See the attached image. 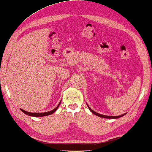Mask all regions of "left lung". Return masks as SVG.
I'll return each instance as SVG.
<instances>
[{
    "label": "left lung",
    "mask_w": 152,
    "mask_h": 152,
    "mask_svg": "<svg viewBox=\"0 0 152 152\" xmlns=\"http://www.w3.org/2000/svg\"><path fill=\"white\" fill-rule=\"evenodd\" d=\"M87 105H88V104H87ZM88 108L89 109V110H90L91 113H92L93 114H95V115H96V116H99V117H102V118H112V119H113V118H121V117H122V116H123L124 115H125V114H126V113H125V114H121V115H119V116H107V115H103V114H99V113H96L95 111H94L92 109H91L90 107H89L88 105Z\"/></svg>",
    "instance_id": "obj_1"
}]
</instances>
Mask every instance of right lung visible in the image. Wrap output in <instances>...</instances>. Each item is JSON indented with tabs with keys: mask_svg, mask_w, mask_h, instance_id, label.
I'll return each mask as SVG.
<instances>
[{
	"mask_svg": "<svg viewBox=\"0 0 152 152\" xmlns=\"http://www.w3.org/2000/svg\"><path fill=\"white\" fill-rule=\"evenodd\" d=\"M61 101L60 102L59 104H58V106H57L55 108L53 109V110H50V111H48V112H46V113H29V112H27L26 110H23V109L20 108V110H21L22 112L24 114H27V115L28 116H35V117H41V116H48V115H50V114H53L54 112H55L57 109H58V106L60 105V104H61Z\"/></svg>",
	"mask_w": 152,
	"mask_h": 152,
	"instance_id": "add662e5",
	"label": "right lung"
}]
</instances>
